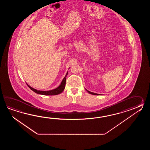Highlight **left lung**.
Returning a JSON list of instances; mask_svg holds the SVG:
<instances>
[{
	"label": "left lung",
	"instance_id": "1",
	"mask_svg": "<svg viewBox=\"0 0 150 150\" xmlns=\"http://www.w3.org/2000/svg\"><path fill=\"white\" fill-rule=\"evenodd\" d=\"M86 90L89 93V94H92V95H96V96H99V95H100L99 94H97V93H95L91 92H90V91L87 90L86 89Z\"/></svg>",
	"mask_w": 150,
	"mask_h": 150
}]
</instances>
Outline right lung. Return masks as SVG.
<instances>
[{"mask_svg": "<svg viewBox=\"0 0 150 150\" xmlns=\"http://www.w3.org/2000/svg\"><path fill=\"white\" fill-rule=\"evenodd\" d=\"M67 74H68V71H67V73L66 74L65 76H64L63 79L62 80L60 85L58 86V87H57V88H56L55 89L49 90V91H40V90H38V89H36L35 88H33L31 86L28 85V83H27V85H28V86L30 89H32L33 91H34V92L37 93V94H38L44 95V96H55V95H58L59 94H61V93L62 92L64 91V89H65Z\"/></svg>", "mask_w": 150, "mask_h": 150, "instance_id": "obj_1", "label": "right lung"}]
</instances>
